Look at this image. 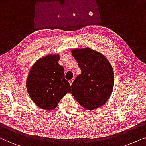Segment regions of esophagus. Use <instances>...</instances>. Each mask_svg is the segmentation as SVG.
Returning <instances> with one entry per match:
<instances>
[{
    "instance_id": "34e87169",
    "label": "esophagus",
    "mask_w": 146,
    "mask_h": 146,
    "mask_svg": "<svg viewBox=\"0 0 146 146\" xmlns=\"http://www.w3.org/2000/svg\"><path fill=\"white\" fill-rule=\"evenodd\" d=\"M73 80H74V79H71V80H69V83H70V85H72V83H73Z\"/></svg>"
}]
</instances>
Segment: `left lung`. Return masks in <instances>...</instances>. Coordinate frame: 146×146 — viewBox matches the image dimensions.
Segmentation results:
<instances>
[{"mask_svg": "<svg viewBox=\"0 0 146 146\" xmlns=\"http://www.w3.org/2000/svg\"><path fill=\"white\" fill-rule=\"evenodd\" d=\"M81 73L71 85V94L89 110L103 106L109 100L114 85V73L106 57L89 48L72 50Z\"/></svg>", "mask_w": 146, "mask_h": 146, "instance_id": "8db88e82", "label": "left lung"}]
</instances>
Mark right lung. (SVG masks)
Listing matches in <instances>:
<instances>
[{"label": "right lung", "instance_id": "right-lung-1", "mask_svg": "<svg viewBox=\"0 0 146 146\" xmlns=\"http://www.w3.org/2000/svg\"><path fill=\"white\" fill-rule=\"evenodd\" d=\"M59 59L58 55L40 58L29 71L27 91L35 104L43 110H54L63 97L71 92L64 68L58 63Z\"/></svg>", "mask_w": 146, "mask_h": 146}]
</instances>
